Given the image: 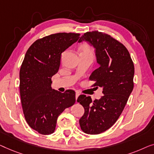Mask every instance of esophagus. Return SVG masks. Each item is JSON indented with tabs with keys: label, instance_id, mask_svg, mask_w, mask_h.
<instances>
[{
	"label": "esophagus",
	"instance_id": "34e87169",
	"mask_svg": "<svg viewBox=\"0 0 154 154\" xmlns=\"http://www.w3.org/2000/svg\"><path fill=\"white\" fill-rule=\"evenodd\" d=\"M79 94L78 92H77L76 93V95H75V98H76V102H77V98L78 97H79Z\"/></svg>",
	"mask_w": 154,
	"mask_h": 154
}]
</instances>
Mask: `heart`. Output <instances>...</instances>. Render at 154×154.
<instances>
[{
	"mask_svg": "<svg viewBox=\"0 0 154 154\" xmlns=\"http://www.w3.org/2000/svg\"><path fill=\"white\" fill-rule=\"evenodd\" d=\"M80 54L82 55H88L93 56V49L91 45L88 43H83L79 47Z\"/></svg>",
	"mask_w": 154,
	"mask_h": 154,
	"instance_id": "heart-1",
	"label": "heart"
}]
</instances>
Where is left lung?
Masks as SVG:
<instances>
[{
	"label": "left lung",
	"mask_w": 154,
	"mask_h": 154,
	"mask_svg": "<svg viewBox=\"0 0 154 154\" xmlns=\"http://www.w3.org/2000/svg\"><path fill=\"white\" fill-rule=\"evenodd\" d=\"M86 41L96 48L100 67L89 79L96 88H103L100 100L80 95L77 102L84 108L80 118L82 131L97 135L111 128L122 113L133 89L135 72L133 60L124 45L110 35L98 31L86 32L79 42Z\"/></svg>",
	"instance_id": "obj_1"
}]
</instances>
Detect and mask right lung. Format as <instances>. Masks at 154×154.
I'll use <instances>...</instances> for the list:
<instances>
[{
	"mask_svg": "<svg viewBox=\"0 0 154 154\" xmlns=\"http://www.w3.org/2000/svg\"><path fill=\"white\" fill-rule=\"evenodd\" d=\"M79 33H58L35 41L19 72L21 103L30 127L42 135L55 131L58 116L76 101L75 92L52 89L51 77L58 71L61 53L79 40Z\"/></svg>",
	"mask_w": 154,
	"mask_h": 154,
	"instance_id": "add662e5",
	"label": "right lung"
}]
</instances>
